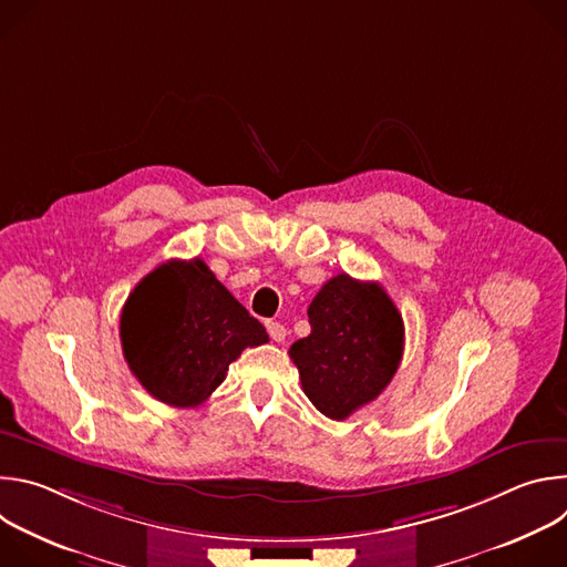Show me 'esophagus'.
Listing matches in <instances>:
<instances>
[{"instance_id":"1","label":"esophagus","mask_w":567,"mask_h":567,"mask_svg":"<svg viewBox=\"0 0 567 567\" xmlns=\"http://www.w3.org/2000/svg\"><path fill=\"white\" fill-rule=\"evenodd\" d=\"M267 332H269V337H271L276 343H282V341L287 339V328L282 326V322L269 320V322H267Z\"/></svg>"}]
</instances>
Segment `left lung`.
Returning <instances> with one entry per match:
<instances>
[{
	"instance_id": "left-lung-1",
	"label": "left lung",
	"mask_w": 567,
	"mask_h": 567,
	"mask_svg": "<svg viewBox=\"0 0 567 567\" xmlns=\"http://www.w3.org/2000/svg\"><path fill=\"white\" fill-rule=\"evenodd\" d=\"M311 334L289 350L313 406L348 420L392 381L403 354V320L379 282L339 274L320 287L309 309Z\"/></svg>"
}]
</instances>
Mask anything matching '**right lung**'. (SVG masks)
I'll return each instance as SVG.
<instances>
[{
	"label": "right lung",
	"mask_w": 567,
	"mask_h": 567,
	"mask_svg": "<svg viewBox=\"0 0 567 567\" xmlns=\"http://www.w3.org/2000/svg\"><path fill=\"white\" fill-rule=\"evenodd\" d=\"M267 341L262 322L199 258L158 265L121 311V346L132 374L175 409L199 406L241 350Z\"/></svg>",
	"instance_id": "1"
}]
</instances>
